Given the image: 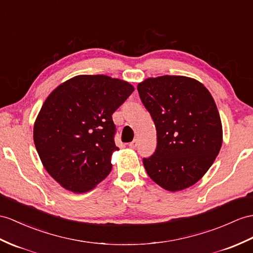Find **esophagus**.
<instances>
[{"instance_id": "34e87169", "label": "esophagus", "mask_w": 253, "mask_h": 253, "mask_svg": "<svg viewBox=\"0 0 253 253\" xmlns=\"http://www.w3.org/2000/svg\"><path fill=\"white\" fill-rule=\"evenodd\" d=\"M136 146H137V140L136 139H134L133 141H131L130 144H128V147L132 148V149H134V148H136Z\"/></svg>"}]
</instances>
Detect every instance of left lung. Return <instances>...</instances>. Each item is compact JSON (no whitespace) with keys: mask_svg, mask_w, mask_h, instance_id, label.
Returning a JSON list of instances; mask_svg holds the SVG:
<instances>
[{"mask_svg":"<svg viewBox=\"0 0 253 253\" xmlns=\"http://www.w3.org/2000/svg\"><path fill=\"white\" fill-rule=\"evenodd\" d=\"M157 128V149L144 166L160 187L176 192L198 182L222 146V125L206 87L186 76L147 78L137 85Z\"/></svg>","mask_w":253,"mask_h":253,"instance_id":"obj_1","label":"left lung"}]
</instances>
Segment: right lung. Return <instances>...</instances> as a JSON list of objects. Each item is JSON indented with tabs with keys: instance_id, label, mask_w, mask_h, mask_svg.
Here are the masks:
<instances>
[{
	"instance_id": "1",
	"label": "right lung",
	"mask_w": 253,
	"mask_h": 253,
	"mask_svg": "<svg viewBox=\"0 0 253 253\" xmlns=\"http://www.w3.org/2000/svg\"><path fill=\"white\" fill-rule=\"evenodd\" d=\"M134 87L106 75H78L58 85L38 115L33 138L53 179L74 193L96 187L112 170L119 148L113 114Z\"/></svg>"
}]
</instances>
